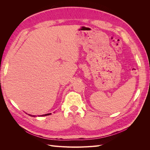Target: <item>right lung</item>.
Listing matches in <instances>:
<instances>
[{
  "mask_svg": "<svg viewBox=\"0 0 150 150\" xmlns=\"http://www.w3.org/2000/svg\"><path fill=\"white\" fill-rule=\"evenodd\" d=\"M51 115V113H48V114H46V115H39V116H48V115ZM29 116H33V117H35V116H34V115H29Z\"/></svg>",
  "mask_w": 150,
  "mask_h": 150,
  "instance_id": "right-lung-1",
  "label": "right lung"
}]
</instances>
